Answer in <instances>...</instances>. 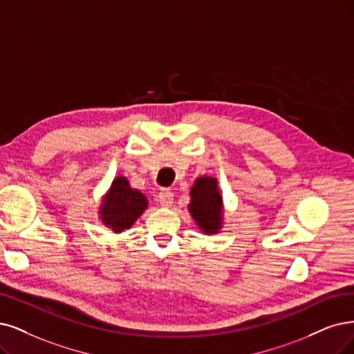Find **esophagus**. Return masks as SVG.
Returning <instances> with one entry per match:
<instances>
[{"label": "esophagus", "instance_id": "esophagus-1", "mask_svg": "<svg viewBox=\"0 0 354 354\" xmlns=\"http://www.w3.org/2000/svg\"><path fill=\"white\" fill-rule=\"evenodd\" d=\"M157 201H159L163 207H169L174 203V192L170 189H162L157 194Z\"/></svg>", "mask_w": 354, "mask_h": 354}]
</instances>
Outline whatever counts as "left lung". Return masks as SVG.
Instances as JSON below:
<instances>
[{
    "label": "left lung",
    "instance_id": "obj_1",
    "mask_svg": "<svg viewBox=\"0 0 354 354\" xmlns=\"http://www.w3.org/2000/svg\"><path fill=\"white\" fill-rule=\"evenodd\" d=\"M189 212L205 233H216L221 220V197L217 189V180L213 178H200L191 189Z\"/></svg>",
    "mask_w": 354,
    "mask_h": 354
}]
</instances>
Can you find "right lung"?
<instances>
[{
    "label": "right lung",
    "mask_w": 354,
    "mask_h": 354,
    "mask_svg": "<svg viewBox=\"0 0 354 354\" xmlns=\"http://www.w3.org/2000/svg\"><path fill=\"white\" fill-rule=\"evenodd\" d=\"M147 208V198L137 191L131 189L127 178H116L103 200L100 218L113 232H122L134 225V221Z\"/></svg>",
    "instance_id": "1"
}]
</instances>
